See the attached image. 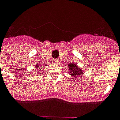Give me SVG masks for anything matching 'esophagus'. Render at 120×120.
Instances as JSON below:
<instances>
[{
	"label": "esophagus",
	"mask_w": 120,
	"mask_h": 120,
	"mask_svg": "<svg viewBox=\"0 0 120 120\" xmlns=\"http://www.w3.org/2000/svg\"><path fill=\"white\" fill-rule=\"evenodd\" d=\"M57 62H58V60H56V59H53L52 60V63L56 64Z\"/></svg>",
	"instance_id": "obj_1"
}]
</instances>
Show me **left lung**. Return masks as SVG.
Returning <instances> with one entry per match:
<instances>
[{
  "label": "left lung",
  "instance_id": "8db88e82",
  "mask_svg": "<svg viewBox=\"0 0 120 120\" xmlns=\"http://www.w3.org/2000/svg\"><path fill=\"white\" fill-rule=\"evenodd\" d=\"M68 69H69L68 73L72 76V79H74L75 77L76 78L77 76L83 74V70H81L79 67L77 66L74 63L68 64Z\"/></svg>",
  "mask_w": 120,
  "mask_h": 120
}]
</instances>
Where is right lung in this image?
<instances>
[{"label":"right lung","instance_id":"1","mask_svg":"<svg viewBox=\"0 0 120 120\" xmlns=\"http://www.w3.org/2000/svg\"><path fill=\"white\" fill-rule=\"evenodd\" d=\"M41 65L40 64H37V65L35 66V68H36V70H39H39H40V69H41Z\"/></svg>","mask_w":120,"mask_h":120}]
</instances>
